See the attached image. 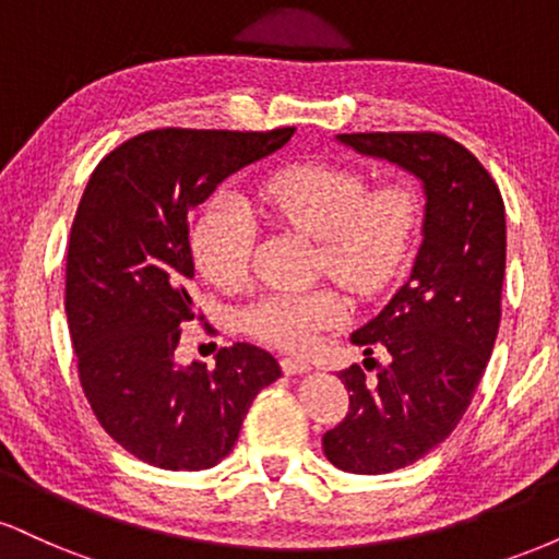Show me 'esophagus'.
I'll list each match as a JSON object with an SVG mask.
<instances>
[{"mask_svg": "<svg viewBox=\"0 0 559 559\" xmlns=\"http://www.w3.org/2000/svg\"><path fill=\"white\" fill-rule=\"evenodd\" d=\"M281 370H284L286 376H301V373H310V362L299 360V357H284L281 360Z\"/></svg>", "mask_w": 559, "mask_h": 559, "instance_id": "34e87169", "label": "esophagus"}]
</instances>
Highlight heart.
Masks as SVG:
<instances>
[{"label":"heart","instance_id":"obj_1","mask_svg":"<svg viewBox=\"0 0 559 559\" xmlns=\"http://www.w3.org/2000/svg\"><path fill=\"white\" fill-rule=\"evenodd\" d=\"M252 207L275 226L301 230L320 243V271L355 294L370 297L400 275L420 223L409 186L383 183L368 191L357 170L338 165H288L254 191ZM191 252L204 278L239 288L254 252V217L241 197L217 194L199 215ZM349 305L336 288L273 292L243 312V329L260 342L305 352L320 333L342 325Z\"/></svg>","mask_w":559,"mask_h":559}]
</instances>
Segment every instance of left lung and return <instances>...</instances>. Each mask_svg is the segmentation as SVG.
<instances>
[{
	"label": "left lung",
	"mask_w": 559,
	"mask_h": 559,
	"mask_svg": "<svg viewBox=\"0 0 559 559\" xmlns=\"http://www.w3.org/2000/svg\"><path fill=\"white\" fill-rule=\"evenodd\" d=\"M357 155L386 159L423 186L420 249L407 284L352 333L389 365L365 383L360 365L338 373L349 413L323 436L338 471L381 476L418 463L457 428L489 362L502 318L504 202L471 152L441 133H338Z\"/></svg>",
	"instance_id": "8db88e82"
}]
</instances>
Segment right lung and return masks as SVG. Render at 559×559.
Wrapping results in <instances>:
<instances>
[{"instance_id":"obj_1","label":"right lung","mask_w":559,"mask_h":559,"mask_svg":"<svg viewBox=\"0 0 559 559\" xmlns=\"http://www.w3.org/2000/svg\"><path fill=\"white\" fill-rule=\"evenodd\" d=\"M294 131H146L88 178L70 228L68 329L96 420L144 463L163 471L217 465L254 396L281 378L260 346H226L215 368H183L176 346L181 323L194 318L189 213Z\"/></svg>"}]
</instances>
